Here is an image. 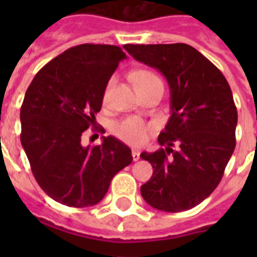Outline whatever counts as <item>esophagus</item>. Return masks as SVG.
Masks as SVG:
<instances>
[{
	"mask_svg": "<svg viewBox=\"0 0 257 257\" xmlns=\"http://www.w3.org/2000/svg\"><path fill=\"white\" fill-rule=\"evenodd\" d=\"M132 156H133V160H135V161L140 160V152H139L137 149H133Z\"/></svg>",
	"mask_w": 257,
	"mask_h": 257,
	"instance_id": "esophagus-1",
	"label": "esophagus"
}]
</instances>
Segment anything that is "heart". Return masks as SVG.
I'll list each match as a JSON object with an SVG mask.
<instances>
[{"label":"heart","instance_id":"obj_1","mask_svg":"<svg viewBox=\"0 0 257 257\" xmlns=\"http://www.w3.org/2000/svg\"><path fill=\"white\" fill-rule=\"evenodd\" d=\"M155 78H159L155 73L152 72H148V70H139L135 73V82L136 85L139 84H143V82H147L149 80H155ZM113 82L114 80H110L106 85L104 93V100H106L109 96V92L113 86ZM152 131V126L145 122L141 118H137V117H126L124 120L118 121L113 126V133L116 135L120 140L125 141L131 145H141L144 144L147 139H148V135Z\"/></svg>","mask_w":257,"mask_h":257}]
</instances>
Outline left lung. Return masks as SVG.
<instances>
[{"mask_svg": "<svg viewBox=\"0 0 257 257\" xmlns=\"http://www.w3.org/2000/svg\"><path fill=\"white\" fill-rule=\"evenodd\" d=\"M124 48L135 60L160 70L171 89L172 114L159 135L165 148L140 155L153 168L141 195L160 211H188L215 191L235 151L237 109L229 84L187 44Z\"/></svg>", "mask_w": 257, "mask_h": 257, "instance_id": "left-lung-1", "label": "left lung"}]
</instances>
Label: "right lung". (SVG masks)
<instances>
[{"label": "right lung", "mask_w": 257, "mask_h": 257, "mask_svg": "<svg viewBox=\"0 0 257 257\" xmlns=\"http://www.w3.org/2000/svg\"><path fill=\"white\" fill-rule=\"evenodd\" d=\"M126 54L120 46L82 44L38 70L21 106V144L41 189L57 203L84 208L100 203L113 176L132 163L116 137L82 147L96 128L105 88Z\"/></svg>", "instance_id": "obj_1"}]
</instances>
